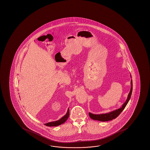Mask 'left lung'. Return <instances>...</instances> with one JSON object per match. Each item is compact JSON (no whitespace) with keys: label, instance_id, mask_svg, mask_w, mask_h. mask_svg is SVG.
<instances>
[{"label":"left lung","instance_id":"1","mask_svg":"<svg viewBox=\"0 0 150 150\" xmlns=\"http://www.w3.org/2000/svg\"><path fill=\"white\" fill-rule=\"evenodd\" d=\"M131 77V75H130ZM133 85L132 80L131 81V89H130V93L128 95V98L125 101V103H123L122 107L121 108H119L118 109H116L115 110L112 111L110 112L106 113H103L100 115H96V114H93V113L89 112V115L91 117V119L95 120L100 121H108L112 120L117 118L118 115H119L121 112L123 110L125 106H127V103H128L129 101L130 100L132 92Z\"/></svg>","mask_w":150,"mask_h":150}]
</instances>
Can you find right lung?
<instances>
[{"instance_id":"obj_1","label":"right lung","mask_w":150,"mask_h":150,"mask_svg":"<svg viewBox=\"0 0 150 150\" xmlns=\"http://www.w3.org/2000/svg\"><path fill=\"white\" fill-rule=\"evenodd\" d=\"M69 108L68 110H67V114L63 116L62 118H61L59 120L47 123H45L44 125H47V126H48V127H57L58 125H61L62 124L64 123L67 120V119L69 118Z\"/></svg>"}]
</instances>
